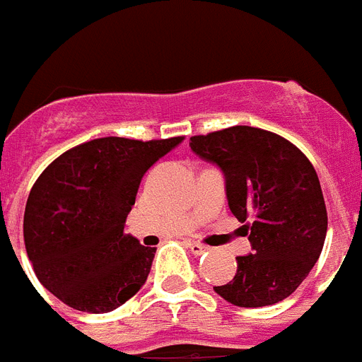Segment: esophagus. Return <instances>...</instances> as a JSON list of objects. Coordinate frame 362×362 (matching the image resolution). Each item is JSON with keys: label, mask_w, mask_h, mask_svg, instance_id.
Masks as SVG:
<instances>
[{"label": "esophagus", "mask_w": 362, "mask_h": 362, "mask_svg": "<svg viewBox=\"0 0 362 362\" xmlns=\"http://www.w3.org/2000/svg\"><path fill=\"white\" fill-rule=\"evenodd\" d=\"M187 247L190 248V252L194 254V256H199V254L207 252V247L205 245H202V243H196V241H187L185 243Z\"/></svg>", "instance_id": "34e87169"}]
</instances>
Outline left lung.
<instances>
[{"label":"left lung","instance_id":"8db88e82","mask_svg":"<svg viewBox=\"0 0 362 362\" xmlns=\"http://www.w3.org/2000/svg\"><path fill=\"white\" fill-rule=\"evenodd\" d=\"M190 149L224 173L230 211L245 224L252 252L237 258L235 276L215 286L243 308L274 305L299 288L316 265L327 233V209L310 160L273 132L237 125L192 136Z\"/></svg>","mask_w":362,"mask_h":362}]
</instances>
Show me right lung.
Segmentation results:
<instances>
[{
    "mask_svg": "<svg viewBox=\"0 0 362 362\" xmlns=\"http://www.w3.org/2000/svg\"><path fill=\"white\" fill-rule=\"evenodd\" d=\"M99 138L57 157L30 192L25 250L37 279L65 305L115 310L146 284L157 248L125 233L141 177L181 144Z\"/></svg>",
    "mask_w": 362,
    "mask_h": 362,
    "instance_id": "obj_1",
    "label": "right lung"
}]
</instances>
